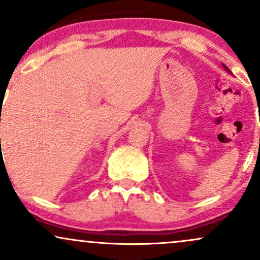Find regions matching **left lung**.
<instances>
[{
    "label": "left lung",
    "mask_w": 260,
    "mask_h": 260,
    "mask_svg": "<svg viewBox=\"0 0 260 260\" xmlns=\"http://www.w3.org/2000/svg\"><path fill=\"white\" fill-rule=\"evenodd\" d=\"M223 67H225V70H226V71H228V72H230V70H229V68H228V67H226V66H223Z\"/></svg>",
    "instance_id": "8db88e82"
}]
</instances>
